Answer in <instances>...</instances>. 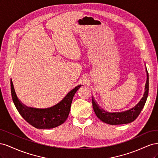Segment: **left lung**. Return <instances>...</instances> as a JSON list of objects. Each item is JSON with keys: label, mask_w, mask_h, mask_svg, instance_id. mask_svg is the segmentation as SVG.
Segmentation results:
<instances>
[{"label": "left lung", "mask_w": 158, "mask_h": 158, "mask_svg": "<svg viewBox=\"0 0 158 158\" xmlns=\"http://www.w3.org/2000/svg\"><path fill=\"white\" fill-rule=\"evenodd\" d=\"M147 73V80L145 85V92L143 95V97L137 105L132 109L127 110L126 111L121 113H109L105 111L99 106L97 102L95 101L92 97V106L94 112L96 116L102 121L106 123L109 125H123V124L130 123L134 121L139 115L141 111L144 107L146 103V99L148 95V90H149V78Z\"/></svg>", "instance_id": "1"}]
</instances>
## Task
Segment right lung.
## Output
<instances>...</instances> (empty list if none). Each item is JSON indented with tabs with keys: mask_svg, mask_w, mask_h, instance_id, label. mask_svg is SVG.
Instances as JSON below:
<instances>
[{
	"mask_svg": "<svg viewBox=\"0 0 158 158\" xmlns=\"http://www.w3.org/2000/svg\"><path fill=\"white\" fill-rule=\"evenodd\" d=\"M81 85L75 87L55 106L47 109L29 107L23 104L16 94L12 81H10L11 94L14 106L25 120L36 128H52L58 127L68 118L74 94Z\"/></svg>",
	"mask_w": 158,
	"mask_h": 158,
	"instance_id": "obj_1",
	"label": "right lung"
}]
</instances>
